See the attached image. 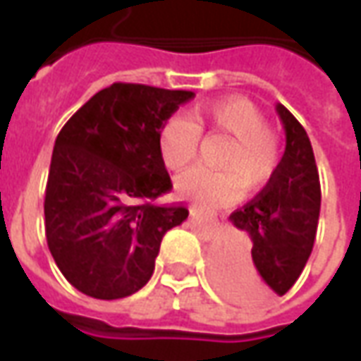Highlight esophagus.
Returning a JSON list of instances; mask_svg holds the SVG:
<instances>
[{"instance_id":"1","label":"esophagus","mask_w":361,"mask_h":361,"mask_svg":"<svg viewBox=\"0 0 361 361\" xmlns=\"http://www.w3.org/2000/svg\"><path fill=\"white\" fill-rule=\"evenodd\" d=\"M191 216L193 219H201V220H209V222H219V216H216V212L211 211H201V209H191Z\"/></svg>"}]
</instances>
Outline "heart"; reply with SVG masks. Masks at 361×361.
I'll list each match as a JSON object with an SVG mask.
<instances>
[{"instance_id": "b5f03b06", "label": "heart", "mask_w": 361, "mask_h": 361, "mask_svg": "<svg viewBox=\"0 0 361 361\" xmlns=\"http://www.w3.org/2000/svg\"><path fill=\"white\" fill-rule=\"evenodd\" d=\"M201 131L228 135L219 158L222 170L193 168L176 180L178 195L199 204H224L245 189H257L271 180L280 162L279 135L265 123L263 111L242 96H224L195 106L191 116H173L158 133L162 164L180 172L199 149Z\"/></svg>"}]
</instances>
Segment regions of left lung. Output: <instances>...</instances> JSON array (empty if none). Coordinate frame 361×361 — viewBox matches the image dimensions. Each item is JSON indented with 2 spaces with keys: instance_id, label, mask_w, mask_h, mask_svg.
Here are the masks:
<instances>
[{
  "instance_id": "1",
  "label": "left lung",
  "mask_w": 361,
  "mask_h": 361,
  "mask_svg": "<svg viewBox=\"0 0 361 361\" xmlns=\"http://www.w3.org/2000/svg\"><path fill=\"white\" fill-rule=\"evenodd\" d=\"M286 149L279 168L259 195L230 214L235 228L250 235L251 257L234 247L212 255V280L222 294L242 303L284 295L300 279L317 234L321 185L310 137L290 111L276 104Z\"/></svg>"
}]
</instances>
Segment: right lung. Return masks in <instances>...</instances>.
<instances>
[{"instance_id":"1","label":"right lung","mask_w":361,"mask_h":361,"mask_svg":"<svg viewBox=\"0 0 361 361\" xmlns=\"http://www.w3.org/2000/svg\"><path fill=\"white\" fill-rule=\"evenodd\" d=\"M191 90L114 82L59 131L44 199L46 240L61 274L96 300H119L152 276L160 242L185 207L150 201L172 189L158 133Z\"/></svg>"}]
</instances>
